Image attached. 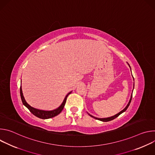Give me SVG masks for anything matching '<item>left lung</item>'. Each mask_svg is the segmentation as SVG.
<instances>
[{
	"mask_svg": "<svg viewBox=\"0 0 155 155\" xmlns=\"http://www.w3.org/2000/svg\"><path fill=\"white\" fill-rule=\"evenodd\" d=\"M132 95H131V97H130V101H129V103H128V104H127V105L125 107V108H124L122 111H121L120 113H118V114H117V115H114V116H113V117H109V118H96V117H93L92 115H90L91 117H93L94 118H95V119H96V120H100V121H104V122H107V121H111V120H114L115 118H117L120 115H121L122 113H123L124 112H125L126 110H127V108H128V107H129V105H130V102H131V100H132Z\"/></svg>",
	"mask_w": 155,
	"mask_h": 155,
	"instance_id": "1",
	"label": "left lung"
}]
</instances>
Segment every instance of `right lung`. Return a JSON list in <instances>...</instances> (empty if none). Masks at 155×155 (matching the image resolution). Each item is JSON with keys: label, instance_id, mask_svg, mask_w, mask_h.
Returning a JSON list of instances; mask_svg holds the SVG:
<instances>
[{"label": "right lung", "instance_id": "add662e5", "mask_svg": "<svg viewBox=\"0 0 155 155\" xmlns=\"http://www.w3.org/2000/svg\"><path fill=\"white\" fill-rule=\"evenodd\" d=\"M70 93H69L67 96H65L63 102L62 103L61 105L59 107H58V108H56V109H55L54 110H52V111H45V110H41L36 109V108H33L31 106H30L26 102V101H25V99L24 98L23 94V92H22L21 86H20V96H21L22 102H23V104L29 110V111L34 115H35V117L39 118H41V119H48V118H53V117L58 115V114H59L61 112L62 110V109H63V108H64V107L65 105L66 100H67V97H68V95Z\"/></svg>", "mask_w": 155, "mask_h": 155}]
</instances>
